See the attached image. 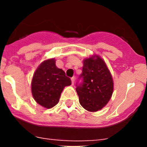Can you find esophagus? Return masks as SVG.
Segmentation results:
<instances>
[{"label": "esophagus", "mask_w": 147, "mask_h": 147, "mask_svg": "<svg viewBox=\"0 0 147 147\" xmlns=\"http://www.w3.org/2000/svg\"><path fill=\"white\" fill-rule=\"evenodd\" d=\"M74 81H75V78L74 77L71 78V84H72L73 85H74Z\"/></svg>", "instance_id": "obj_1"}]
</instances>
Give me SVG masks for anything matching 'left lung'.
Here are the masks:
<instances>
[{"mask_svg": "<svg viewBox=\"0 0 147 147\" xmlns=\"http://www.w3.org/2000/svg\"><path fill=\"white\" fill-rule=\"evenodd\" d=\"M82 82L76 85L80 105L90 112H96L108 103L113 92V81L106 63L98 56L83 61Z\"/></svg>", "mask_w": 147, "mask_h": 147, "instance_id": "8db88e82", "label": "left lung"}]
</instances>
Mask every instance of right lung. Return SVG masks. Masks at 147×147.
Masks as SVG:
<instances>
[{
    "label": "right lung",
    "instance_id": "right-lung-1",
    "mask_svg": "<svg viewBox=\"0 0 147 147\" xmlns=\"http://www.w3.org/2000/svg\"><path fill=\"white\" fill-rule=\"evenodd\" d=\"M55 59L45 60L34 74L32 93L37 103L45 108H51L59 102L61 93L65 86L71 85L70 78L58 68Z\"/></svg>",
    "mask_w": 147,
    "mask_h": 147
}]
</instances>
